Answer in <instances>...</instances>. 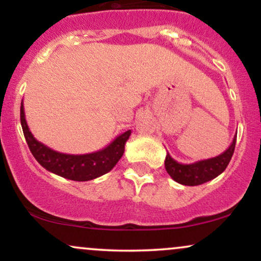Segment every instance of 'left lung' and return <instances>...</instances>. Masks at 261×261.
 Here are the masks:
<instances>
[{
    "label": "left lung",
    "mask_w": 261,
    "mask_h": 261,
    "mask_svg": "<svg viewBox=\"0 0 261 261\" xmlns=\"http://www.w3.org/2000/svg\"><path fill=\"white\" fill-rule=\"evenodd\" d=\"M236 140L237 136L233 137L232 143L223 153L214 158H208V160L194 162V163H179L174 158L170 157L169 153H167L166 161H164L167 173L172 176L173 180L181 185H188V187H195V185H201L203 182L212 180L221 173H223L228 166L234 152Z\"/></svg>",
    "instance_id": "obj_1"
}]
</instances>
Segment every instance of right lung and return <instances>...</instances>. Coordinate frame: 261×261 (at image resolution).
<instances>
[{
    "instance_id": "1",
    "label": "right lung",
    "mask_w": 261,
    "mask_h": 261,
    "mask_svg": "<svg viewBox=\"0 0 261 261\" xmlns=\"http://www.w3.org/2000/svg\"><path fill=\"white\" fill-rule=\"evenodd\" d=\"M20 124L32 154L41 167L54 174L74 181H87L110 172L125 151L131 130L116 136L107 147L86 154H67L54 151L33 136L25 120L24 106L20 103Z\"/></svg>"
}]
</instances>
